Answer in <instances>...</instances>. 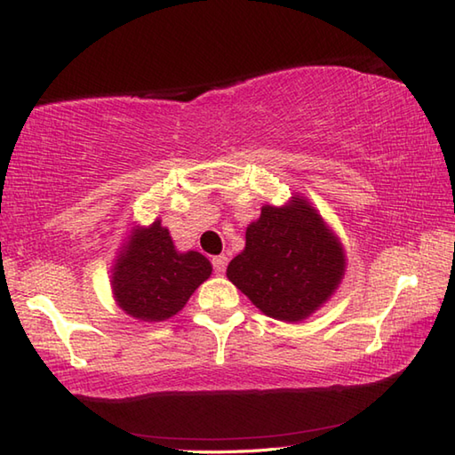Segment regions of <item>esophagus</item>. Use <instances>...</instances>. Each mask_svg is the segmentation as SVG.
Here are the masks:
<instances>
[{
    "mask_svg": "<svg viewBox=\"0 0 455 455\" xmlns=\"http://www.w3.org/2000/svg\"><path fill=\"white\" fill-rule=\"evenodd\" d=\"M227 262H228V259L225 254H219V256H214L212 259V267H214V272H217V275H222V272L227 270Z\"/></svg>",
    "mask_w": 455,
    "mask_h": 455,
    "instance_id": "1",
    "label": "esophagus"
}]
</instances>
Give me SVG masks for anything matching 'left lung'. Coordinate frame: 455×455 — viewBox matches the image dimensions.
<instances>
[{
    "mask_svg": "<svg viewBox=\"0 0 455 455\" xmlns=\"http://www.w3.org/2000/svg\"><path fill=\"white\" fill-rule=\"evenodd\" d=\"M346 267L340 238L307 196L292 195L262 206L227 276L262 314L294 324L332 299Z\"/></svg>",
    "mask_w": 455,
    "mask_h": 455,
    "instance_id": "obj_1",
    "label": "left lung"
}]
</instances>
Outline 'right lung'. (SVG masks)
I'll use <instances>...</instances> for the list:
<instances>
[{
    "label": "right lung",
    "instance_id": "1",
    "mask_svg": "<svg viewBox=\"0 0 455 455\" xmlns=\"http://www.w3.org/2000/svg\"><path fill=\"white\" fill-rule=\"evenodd\" d=\"M211 272L204 254L180 252L156 219L148 227H131L121 244L111 267L113 299L131 318L163 322L185 308Z\"/></svg>",
    "mask_w": 455,
    "mask_h": 455
}]
</instances>
